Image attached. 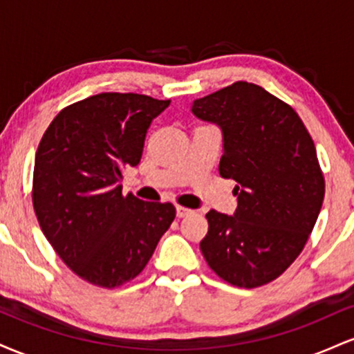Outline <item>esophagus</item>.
I'll use <instances>...</instances> for the list:
<instances>
[{"label":"esophagus","instance_id":"esophagus-1","mask_svg":"<svg viewBox=\"0 0 354 354\" xmlns=\"http://www.w3.org/2000/svg\"><path fill=\"white\" fill-rule=\"evenodd\" d=\"M191 213H193V211H191L189 208H185V206H176V216L178 218H185Z\"/></svg>","mask_w":354,"mask_h":354}]
</instances>
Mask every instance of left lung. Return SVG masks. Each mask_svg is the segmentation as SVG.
Returning <instances> with one entry per match:
<instances>
[{
	"instance_id": "1",
	"label": "left lung",
	"mask_w": 354,
	"mask_h": 354,
	"mask_svg": "<svg viewBox=\"0 0 354 354\" xmlns=\"http://www.w3.org/2000/svg\"><path fill=\"white\" fill-rule=\"evenodd\" d=\"M191 111L221 129L219 174L236 181L238 196L233 216L206 214L201 253L233 286H263L298 258L318 219L324 178L315 143L290 104L246 81L194 100Z\"/></svg>"
}]
</instances>
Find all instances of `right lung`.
Wrapping results in <instances>:
<instances>
[{"mask_svg": "<svg viewBox=\"0 0 354 354\" xmlns=\"http://www.w3.org/2000/svg\"><path fill=\"white\" fill-rule=\"evenodd\" d=\"M171 101L100 93L61 109L35 156L33 206L44 236L84 281L136 278L171 226V203L123 196V169L140 165L151 121Z\"/></svg>", "mask_w": 354, "mask_h": 354, "instance_id": "right-lung-1", "label": "right lung"}]
</instances>
